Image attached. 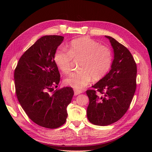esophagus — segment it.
I'll return each mask as SVG.
<instances>
[{"mask_svg": "<svg viewBox=\"0 0 152 152\" xmlns=\"http://www.w3.org/2000/svg\"><path fill=\"white\" fill-rule=\"evenodd\" d=\"M83 93L82 91L80 90H77V89H75V95H77L78 94H80Z\"/></svg>", "mask_w": 152, "mask_h": 152, "instance_id": "1", "label": "esophagus"}]
</instances>
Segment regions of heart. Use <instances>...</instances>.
Masks as SVG:
<instances>
[{"label": "heart", "mask_w": 152, "mask_h": 152, "mask_svg": "<svg viewBox=\"0 0 152 152\" xmlns=\"http://www.w3.org/2000/svg\"><path fill=\"white\" fill-rule=\"evenodd\" d=\"M67 51L59 49L54 53V61L64 73L71 69L72 58L81 57L79 63L80 69L71 73L65 83L73 88L82 89L92 78L98 81L108 71L112 56L109 48L100 45L97 42L88 37H79L71 41L66 45Z\"/></svg>", "instance_id": "b5f03b06"}]
</instances>
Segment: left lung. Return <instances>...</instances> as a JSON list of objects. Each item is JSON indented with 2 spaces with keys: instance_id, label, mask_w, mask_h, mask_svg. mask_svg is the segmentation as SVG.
I'll return each instance as SVG.
<instances>
[{
  "instance_id": "1",
  "label": "left lung",
  "mask_w": 152,
  "mask_h": 152,
  "mask_svg": "<svg viewBox=\"0 0 152 152\" xmlns=\"http://www.w3.org/2000/svg\"><path fill=\"white\" fill-rule=\"evenodd\" d=\"M114 59L111 69L87 90L89 99L87 109L88 120L97 126H107L121 119L128 110L136 89L137 66L127 48L110 36Z\"/></svg>"
}]
</instances>
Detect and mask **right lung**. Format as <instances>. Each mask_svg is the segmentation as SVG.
<instances>
[{
    "instance_id": "obj_1",
    "label": "right lung",
    "mask_w": 152,
    "mask_h": 152,
    "mask_svg": "<svg viewBox=\"0 0 152 152\" xmlns=\"http://www.w3.org/2000/svg\"><path fill=\"white\" fill-rule=\"evenodd\" d=\"M61 36H44L23 54L15 69L18 100L28 116L36 124L55 129L65 124L66 108L74 91L71 87L57 88L60 80L54 53L61 44Z\"/></svg>"
}]
</instances>
